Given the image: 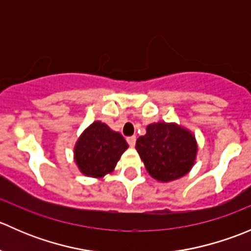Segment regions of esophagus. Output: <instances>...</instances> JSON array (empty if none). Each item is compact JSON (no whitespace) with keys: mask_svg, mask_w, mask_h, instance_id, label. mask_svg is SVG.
<instances>
[{"mask_svg":"<svg viewBox=\"0 0 251 251\" xmlns=\"http://www.w3.org/2000/svg\"><path fill=\"white\" fill-rule=\"evenodd\" d=\"M126 141H127L128 146L135 147V144H136V137H135V136H130V137L126 138Z\"/></svg>","mask_w":251,"mask_h":251,"instance_id":"34e87169","label":"esophagus"}]
</instances>
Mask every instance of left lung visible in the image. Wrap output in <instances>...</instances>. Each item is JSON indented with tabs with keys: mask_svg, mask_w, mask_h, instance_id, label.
Masks as SVG:
<instances>
[{
	"mask_svg": "<svg viewBox=\"0 0 251 251\" xmlns=\"http://www.w3.org/2000/svg\"><path fill=\"white\" fill-rule=\"evenodd\" d=\"M136 149L149 175L168 182L191 170L197 143L189 131L175 124L158 123L147 126V133L136 142Z\"/></svg>",
	"mask_w": 251,
	"mask_h": 251,
	"instance_id": "8db88e82",
	"label": "left lung"
}]
</instances>
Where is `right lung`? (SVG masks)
Masks as SVG:
<instances>
[{
  "label": "right lung",
  "instance_id": "1",
  "mask_svg": "<svg viewBox=\"0 0 251 251\" xmlns=\"http://www.w3.org/2000/svg\"><path fill=\"white\" fill-rule=\"evenodd\" d=\"M128 144L119 132L105 124L93 123L75 146V161L81 173L90 177H102L111 173L127 149Z\"/></svg>",
  "mask_w": 251,
  "mask_h": 251
}]
</instances>
